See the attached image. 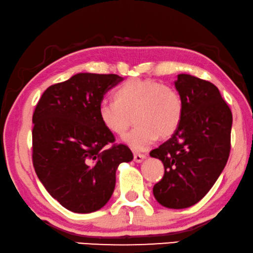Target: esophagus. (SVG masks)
<instances>
[{"mask_svg": "<svg viewBox=\"0 0 253 253\" xmlns=\"http://www.w3.org/2000/svg\"><path fill=\"white\" fill-rule=\"evenodd\" d=\"M146 158V154H142V153H134V160L136 163H142Z\"/></svg>", "mask_w": 253, "mask_h": 253, "instance_id": "34e87169", "label": "esophagus"}]
</instances>
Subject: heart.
Listing matches in <instances>:
<instances>
[{"label":"heart","instance_id":"b5f03b06","mask_svg":"<svg viewBox=\"0 0 253 253\" xmlns=\"http://www.w3.org/2000/svg\"><path fill=\"white\" fill-rule=\"evenodd\" d=\"M112 99L114 102L100 105V122L112 134L123 136L133 119L136 126L125 141L134 150H145L158 137L172 136L183 120L179 93L153 79H128L116 88Z\"/></svg>","mask_w":253,"mask_h":253}]
</instances>
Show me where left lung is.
Instances as JSON below:
<instances>
[{
  "label": "left lung",
  "instance_id": "8db88e82",
  "mask_svg": "<svg viewBox=\"0 0 253 253\" xmlns=\"http://www.w3.org/2000/svg\"><path fill=\"white\" fill-rule=\"evenodd\" d=\"M175 86L184 102L183 120L150 156L165 167L164 177L153 186L154 198L167 208L184 209L205 197L225 168L233 116L212 83L180 74Z\"/></svg>",
  "mask_w": 253,
  "mask_h": 253
}]
</instances>
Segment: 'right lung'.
I'll return each instance as SVG.
<instances>
[{
	"instance_id": "obj_1",
	"label": "right lung",
	"mask_w": 253,
	"mask_h": 253,
	"mask_svg": "<svg viewBox=\"0 0 253 253\" xmlns=\"http://www.w3.org/2000/svg\"><path fill=\"white\" fill-rule=\"evenodd\" d=\"M122 81L115 74H77L47 87L36 104L34 168L51 197L73 212L102 208L114 193L118 166L133 160L99 118L103 95Z\"/></svg>"
}]
</instances>
